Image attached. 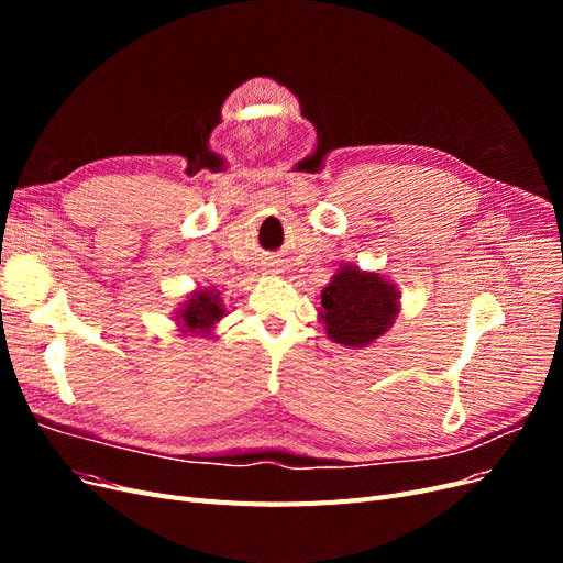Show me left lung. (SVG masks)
Returning <instances> with one entry per match:
<instances>
[{
  "label": "left lung",
  "instance_id": "left-lung-1",
  "mask_svg": "<svg viewBox=\"0 0 563 563\" xmlns=\"http://www.w3.org/2000/svg\"><path fill=\"white\" fill-rule=\"evenodd\" d=\"M397 286L380 272L343 265L321 291L319 321L338 345L368 347L385 335L399 314Z\"/></svg>",
  "mask_w": 563,
  "mask_h": 563
}]
</instances>
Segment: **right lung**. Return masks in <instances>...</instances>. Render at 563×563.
Instances as JSON below:
<instances>
[{
    "label": "right lung",
    "instance_id": "obj_1",
    "mask_svg": "<svg viewBox=\"0 0 563 563\" xmlns=\"http://www.w3.org/2000/svg\"><path fill=\"white\" fill-rule=\"evenodd\" d=\"M225 317V308H223V300H220L216 288H197L187 300L180 305L178 312H176V323H178V331L183 335H199V338H207L211 335L216 323Z\"/></svg>",
    "mask_w": 563,
    "mask_h": 563
}]
</instances>
